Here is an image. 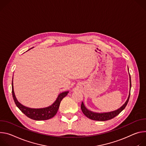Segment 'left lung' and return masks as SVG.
Returning <instances> with one entry per match:
<instances>
[{"instance_id":"obj_1","label":"left lung","mask_w":146,"mask_h":146,"mask_svg":"<svg viewBox=\"0 0 146 146\" xmlns=\"http://www.w3.org/2000/svg\"><path fill=\"white\" fill-rule=\"evenodd\" d=\"M131 76H130V93H129V97L126 100V102L125 103V104L119 109H118L116 111H112L110 112H106V113H96V112H93L92 111H90L88 110L84 106L83 102L81 104V110L84 115L88 117V118L94 120V121H105L107 120L111 119L112 118H114L117 115H118L119 113L125 108L128 102L129 98H130V94H131Z\"/></svg>"}]
</instances>
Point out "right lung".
<instances>
[{
  "label": "right lung",
  "mask_w": 146,
  "mask_h": 146,
  "mask_svg": "<svg viewBox=\"0 0 146 146\" xmlns=\"http://www.w3.org/2000/svg\"><path fill=\"white\" fill-rule=\"evenodd\" d=\"M68 93V92H65L60 93L55 102L49 107L43 108H31L23 106L16 99L14 92L13 83L12 81V95L15 104L27 117L36 121L47 120L53 118L56 114L61 101L65 96L67 95Z\"/></svg>",
  "instance_id": "add662e5"
}]
</instances>
